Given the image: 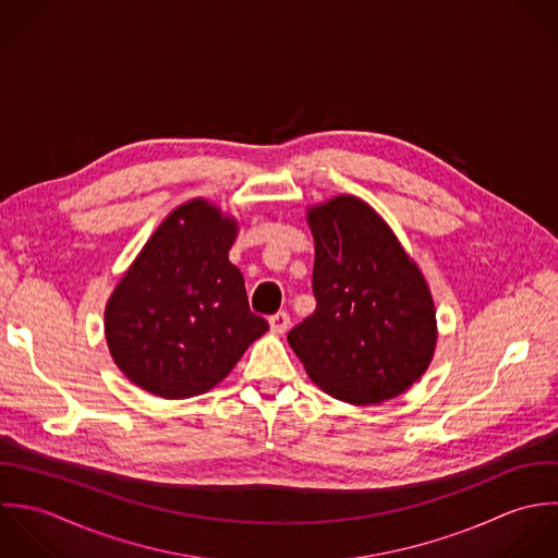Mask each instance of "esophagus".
Segmentation results:
<instances>
[{"mask_svg":"<svg viewBox=\"0 0 558 558\" xmlns=\"http://www.w3.org/2000/svg\"><path fill=\"white\" fill-rule=\"evenodd\" d=\"M289 326H291V317L287 313H282V311L269 317V328L276 335H284L289 330Z\"/></svg>","mask_w":558,"mask_h":558,"instance_id":"esophagus-1","label":"esophagus"}]
</instances>
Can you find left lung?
<instances>
[{
	"mask_svg": "<svg viewBox=\"0 0 558 558\" xmlns=\"http://www.w3.org/2000/svg\"><path fill=\"white\" fill-rule=\"evenodd\" d=\"M317 308L289 344L330 397L373 405L405 392L438 340L432 291L390 226L355 196L308 209Z\"/></svg>",
	"mask_w": 558,
	"mask_h": 558,
	"instance_id": "left-lung-1",
	"label": "left lung"
}]
</instances>
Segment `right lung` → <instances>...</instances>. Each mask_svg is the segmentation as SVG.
<instances>
[{"mask_svg":"<svg viewBox=\"0 0 558 558\" xmlns=\"http://www.w3.org/2000/svg\"><path fill=\"white\" fill-rule=\"evenodd\" d=\"M236 230L216 205L190 201L159 223L113 289L108 347L142 390L163 399L203 395L269 330L228 260Z\"/></svg>","mask_w":558,"mask_h":558,"instance_id":"obj_1","label":"right lung"}]
</instances>
